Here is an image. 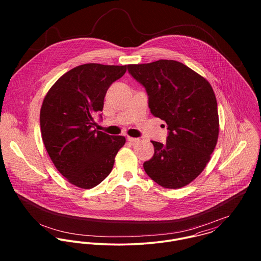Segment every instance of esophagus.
Segmentation results:
<instances>
[{"label":"esophagus","instance_id":"obj_1","mask_svg":"<svg viewBox=\"0 0 261 261\" xmlns=\"http://www.w3.org/2000/svg\"><path fill=\"white\" fill-rule=\"evenodd\" d=\"M127 141H128V142H130V143H133V144H135V143L140 142V141H141V139H139V138H130V137H127Z\"/></svg>","mask_w":261,"mask_h":261}]
</instances>
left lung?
I'll list each match as a JSON object with an SVG mask.
<instances>
[{"mask_svg":"<svg viewBox=\"0 0 261 261\" xmlns=\"http://www.w3.org/2000/svg\"><path fill=\"white\" fill-rule=\"evenodd\" d=\"M148 93L150 112L166 121V144L151 141L144 169L156 184L179 189L195 180L210 161L219 135L217 101L210 83L185 64L158 60L127 65Z\"/></svg>","mask_w":261,"mask_h":261,"instance_id":"8db88e82","label":"left lung"}]
</instances>
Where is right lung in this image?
<instances>
[{"label": "right lung", "mask_w": 261, "mask_h": 261, "mask_svg": "<svg viewBox=\"0 0 261 261\" xmlns=\"http://www.w3.org/2000/svg\"><path fill=\"white\" fill-rule=\"evenodd\" d=\"M126 65L88 63L62 75L46 94L40 127L46 150L68 182L82 189L100 184L112 172L125 138L94 128L108 89Z\"/></svg>", "instance_id": "obj_1"}]
</instances>
